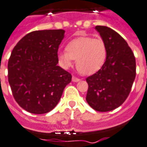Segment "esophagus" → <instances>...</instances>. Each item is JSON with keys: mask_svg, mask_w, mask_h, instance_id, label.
<instances>
[{"mask_svg": "<svg viewBox=\"0 0 147 147\" xmlns=\"http://www.w3.org/2000/svg\"><path fill=\"white\" fill-rule=\"evenodd\" d=\"M72 81H73L74 82H79L80 79L78 78H77V77L73 76V78H72Z\"/></svg>", "mask_w": 147, "mask_h": 147, "instance_id": "34e87169", "label": "esophagus"}]
</instances>
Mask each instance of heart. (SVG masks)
Returning <instances> with one entry per match:
<instances>
[{
	"instance_id": "obj_1",
	"label": "heart",
	"mask_w": 147,
	"mask_h": 147,
	"mask_svg": "<svg viewBox=\"0 0 147 147\" xmlns=\"http://www.w3.org/2000/svg\"><path fill=\"white\" fill-rule=\"evenodd\" d=\"M107 48L105 41L100 37H78L69 41L65 52L57 54L61 66L69 69L76 60V67L84 75H91L102 67L106 60Z\"/></svg>"
}]
</instances>
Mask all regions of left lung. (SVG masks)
I'll return each instance as SVG.
<instances>
[{
  "mask_svg": "<svg viewBox=\"0 0 147 147\" xmlns=\"http://www.w3.org/2000/svg\"><path fill=\"white\" fill-rule=\"evenodd\" d=\"M107 48L106 60L94 74L88 77L86 102L97 111L113 110L126 101L136 76V61L124 38L106 26L95 27Z\"/></svg>",
  "mask_w": 147,
  "mask_h": 147,
  "instance_id": "obj_1",
  "label": "left lung"
}]
</instances>
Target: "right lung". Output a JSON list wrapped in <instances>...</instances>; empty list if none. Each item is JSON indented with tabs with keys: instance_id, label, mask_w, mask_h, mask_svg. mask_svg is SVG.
<instances>
[{
	"instance_id": "right-lung-1",
	"label": "right lung",
	"mask_w": 147,
	"mask_h": 147,
	"mask_svg": "<svg viewBox=\"0 0 147 147\" xmlns=\"http://www.w3.org/2000/svg\"><path fill=\"white\" fill-rule=\"evenodd\" d=\"M63 29L33 31L22 37L8 62V79L15 101L31 114L52 110L72 75L57 65Z\"/></svg>"
}]
</instances>
